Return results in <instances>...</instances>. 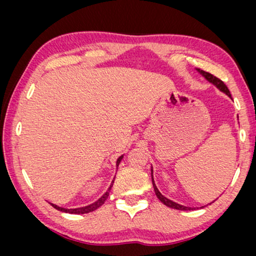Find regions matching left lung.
I'll list each match as a JSON object with an SVG mask.
<instances>
[{"instance_id": "8db88e82", "label": "left lung", "mask_w": 256, "mask_h": 256, "mask_svg": "<svg viewBox=\"0 0 256 256\" xmlns=\"http://www.w3.org/2000/svg\"><path fill=\"white\" fill-rule=\"evenodd\" d=\"M197 71H198L199 73H202V74L204 76L205 78L208 79L210 82H212L213 85H216V87H218V88H219L220 90H222V92L226 93L227 96H228L230 98H232V96H230V90L227 88V86L225 85V84H224L222 80H220L219 78H216V76H213V74H211V73H208V72H205V71H202V70H200V68H197ZM152 180L154 190H155V194H156V196H157V198H158L162 202L164 205L168 206V208H174V210H180V211H188V210H192L191 208H186V206L180 205V204H177V202H172V200H170V199L166 198V197H164V196H163L162 194H160V192L158 191V188H156V185H155V182H154V177H152ZM202 208H204V206H202Z\"/></svg>"}]
</instances>
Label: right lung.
<instances>
[{
  "instance_id": "1",
  "label": "right lung",
  "mask_w": 256,
  "mask_h": 256,
  "mask_svg": "<svg viewBox=\"0 0 256 256\" xmlns=\"http://www.w3.org/2000/svg\"><path fill=\"white\" fill-rule=\"evenodd\" d=\"M122 157H124V156H120V157H118V160H116V166H118V164H120ZM114 180H115V178H114ZM113 183H114V180L112 182L110 188H108L107 192L102 196V197H101L100 199H98V200H96V202H93V204H90V205H88V206H85V208H59V206L54 205V204H51V202H50V204H51L52 206H54V208L56 210H58V211L65 212V213H71V214H85V213L93 212V211H96V208H99L100 206L102 205L104 202H106V199L108 198V196H110V188H112V186H113Z\"/></svg>"
}]
</instances>
